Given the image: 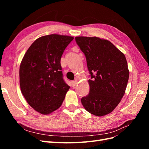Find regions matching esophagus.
<instances>
[{"label":"esophagus","mask_w":149,"mask_h":149,"mask_svg":"<svg viewBox=\"0 0 149 149\" xmlns=\"http://www.w3.org/2000/svg\"><path fill=\"white\" fill-rule=\"evenodd\" d=\"M71 83H72V86L74 87L76 84H77V81H72Z\"/></svg>","instance_id":"esophagus-1"}]
</instances>
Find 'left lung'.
Returning <instances> with one entry per match:
<instances>
[{
  "mask_svg": "<svg viewBox=\"0 0 149 149\" xmlns=\"http://www.w3.org/2000/svg\"><path fill=\"white\" fill-rule=\"evenodd\" d=\"M75 40L86 58L91 76L89 93L81 98L82 104L94 116L109 114L120 102L127 87L129 71L125 56L107 40L76 37Z\"/></svg>",
  "mask_w": 149,
  "mask_h": 149,
  "instance_id": "obj_1",
  "label": "left lung"
}]
</instances>
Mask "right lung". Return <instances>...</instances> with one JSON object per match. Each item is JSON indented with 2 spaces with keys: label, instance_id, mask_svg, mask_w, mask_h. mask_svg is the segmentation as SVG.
<instances>
[{
  "label": "right lung",
  "instance_id": "1",
  "mask_svg": "<svg viewBox=\"0 0 149 149\" xmlns=\"http://www.w3.org/2000/svg\"><path fill=\"white\" fill-rule=\"evenodd\" d=\"M73 37L52 34L37 39L25 53L20 66L21 91L39 113L58 109L70 89L63 78L61 57Z\"/></svg>",
  "mask_w": 149,
  "mask_h": 149
}]
</instances>
